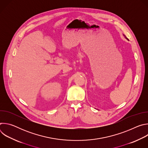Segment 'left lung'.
<instances>
[{
  "mask_svg": "<svg viewBox=\"0 0 148 148\" xmlns=\"http://www.w3.org/2000/svg\"><path fill=\"white\" fill-rule=\"evenodd\" d=\"M123 36H124V37H125V38H126V39H127V40H128V38H127V37H126V36H125V35H124V34H123Z\"/></svg>",
  "mask_w": 148,
  "mask_h": 148,
  "instance_id": "1",
  "label": "left lung"
}]
</instances>
